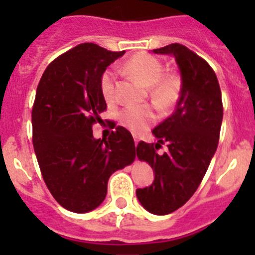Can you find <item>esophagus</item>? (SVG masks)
<instances>
[{"instance_id":"obj_1","label":"esophagus","mask_w":255,"mask_h":255,"mask_svg":"<svg viewBox=\"0 0 255 255\" xmlns=\"http://www.w3.org/2000/svg\"><path fill=\"white\" fill-rule=\"evenodd\" d=\"M134 141H135V145H138V143L140 141V139H139L138 135H134Z\"/></svg>"}]
</instances>
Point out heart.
Listing matches in <instances>:
<instances>
[{
  "label": "heart",
  "instance_id": "b5f03b06",
  "mask_svg": "<svg viewBox=\"0 0 255 255\" xmlns=\"http://www.w3.org/2000/svg\"><path fill=\"white\" fill-rule=\"evenodd\" d=\"M121 71L134 76L149 88L153 102L159 107H168L176 101L180 91V80L175 74H163L161 61L149 53H138L121 65ZM100 88L107 102L116 100V74L112 69L103 71L100 79ZM155 115L149 106L129 105L119 114V120L132 132L144 131L154 121Z\"/></svg>",
  "mask_w": 255,
  "mask_h": 255
}]
</instances>
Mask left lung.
I'll list each match as a JSON object with an SVG mask.
<instances>
[{
    "instance_id": "obj_1",
    "label": "left lung",
    "mask_w": 255,
    "mask_h": 255,
    "mask_svg": "<svg viewBox=\"0 0 255 255\" xmlns=\"http://www.w3.org/2000/svg\"><path fill=\"white\" fill-rule=\"evenodd\" d=\"M153 53L175 57L181 76L175 111L152 131L155 147L144 141L136 147L139 161L154 171L153 184L138 189L136 198L148 212L163 216L184 206L203 180L217 150L224 107L217 76L197 53L179 43ZM163 142L169 150L158 155L155 149Z\"/></svg>"
}]
</instances>
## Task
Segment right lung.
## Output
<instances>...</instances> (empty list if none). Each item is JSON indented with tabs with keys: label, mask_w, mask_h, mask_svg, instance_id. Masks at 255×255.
<instances>
[{
	"label": "right lung",
	"mask_w": 255,
	"mask_h": 255,
	"mask_svg": "<svg viewBox=\"0 0 255 255\" xmlns=\"http://www.w3.org/2000/svg\"><path fill=\"white\" fill-rule=\"evenodd\" d=\"M125 53L83 43L52 61L37 88L31 111L33 145L47 188L57 203L74 213L100 207L107 182L135 159L130 131L117 126L107 140L93 136L107 107L100 79Z\"/></svg>",
	"instance_id": "add662e5"
}]
</instances>
